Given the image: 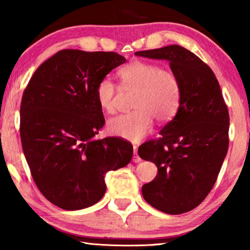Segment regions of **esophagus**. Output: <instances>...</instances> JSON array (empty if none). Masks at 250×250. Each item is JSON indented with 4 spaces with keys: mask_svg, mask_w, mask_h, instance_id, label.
Here are the masks:
<instances>
[{
    "mask_svg": "<svg viewBox=\"0 0 250 250\" xmlns=\"http://www.w3.org/2000/svg\"><path fill=\"white\" fill-rule=\"evenodd\" d=\"M133 152H134V154H133V162H135V163H138V162H140L141 161V159H140V156L138 155V147L137 146H133Z\"/></svg>",
    "mask_w": 250,
    "mask_h": 250,
    "instance_id": "34e87169",
    "label": "esophagus"
}]
</instances>
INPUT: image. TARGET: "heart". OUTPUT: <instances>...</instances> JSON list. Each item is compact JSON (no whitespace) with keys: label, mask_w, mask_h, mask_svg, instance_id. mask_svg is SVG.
<instances>
[{"label":"heart","mask_w":250,"mask_h":250,"mask_svg":"<svg viewBox=\"0 0 250 250\" xmlns=\"http://www.w3.org/2000/svg\"><path fill=\"white\" fill-rule=\"evenodd\" d=\"M122 85L137 90L133 98L134 111L113 117L107 123V131L116 137L139 141L152 128L154 118L167 123L177 113L182 100V85L178 76L159 64L135 60L119 70ZM118 87L110 78H103L96 85V98L107 113L116 111Z\"/></svg>","instance_id":"obj_1"}]
</instances>
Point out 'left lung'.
I'll return each instance as SVG.
<instances>
[{
  "instance_id": "left-lung-1",
  "label": "left lung",
  "mask_w": 250,
  "mask_h": 250,
  "mask_svg": "<svg viewBox=\"0 0 250 250\" xmlns=\"http://www.w3.org/2000/svg\"><path fill=\"white\" fill-rule=\"evenodd\" d=\"M135 54L168 60L182 85L176 116L159 138L138 149L158 167L156 177L143 186V196L165 213H186L206 198L219 175L229 144V109L214 73L192 52L170 45Z\"/></svg>"
}]
</instances>
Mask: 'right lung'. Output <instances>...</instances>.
Masks as SVG:
<instances>
[{
  "label": "right lung",
  "mask_w": 250,
  "mask_h": 250,
  "mask_svg": "<svg viewBox=\"0 0 250 250\" xmlns=\"http://www.w3.org/2000/svg\"><path fill=\"white\" fill-rule=\"evenodd\" d=\"M125 61L116 52L59 51L37 68L23 92L24 155L39 191L58 208L96 204L106 190V172L131 161L130 141L94 138L105 123L97 83Z\"/></svg>",
  "instance_id": "right-lung-1"
}]
</instances>
